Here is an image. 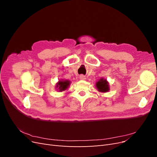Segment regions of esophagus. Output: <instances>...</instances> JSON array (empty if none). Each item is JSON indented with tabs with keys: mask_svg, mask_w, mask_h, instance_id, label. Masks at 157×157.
I'll use <instances>...</instances> for the list:
<instances>
[{
	"mask_svg": "<svg viewBox=\"0 0 157 157\" xmlns=\"http://www.w3.org/2000/svg\"><path fill=\"white\" fill-rule=\"evenodd\" d=\"M79 77H80V79L82 80H86V77H85V76H84V75H80Z\"/></svg>",
	"mask_w": 157,
	"mask_h": 157,
	"instance_id": "obj_1",
	"label": "esophagus"
}]
</instances>
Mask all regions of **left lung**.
Segmentation results:
<instances>
[{
  "label": "left lung",
  "instance_id": "8db88e82",
  "mask_svg": "<svg viewBox=\"0 0 157 157\" xmlns=\"http://www.w3.org/2000/svg\"><path fill=\"white\" fill-rule=\"evenodd\" d=\"M96 87L98 90V92L102 93L107 92L110 90V88H109L110 86H109L108 81L103 78H101L96 83Z\"/></svg>",
  "mask_w": 157,
  "mask_h": 157
}]
</instances>
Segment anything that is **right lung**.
Wrapping results in <instances>:
<instances>
[{"mask_svg": "<svg viewBox=\"0 0 157 157\" xmlns=\"http://www.w3.org/2000/svg\"><path fill=\"white\" fill-rule=\"evenodd\" d=\"M71 84V81L68 80H60L56 83V88L59 92H63L67 90Z\"/></svg>", "mask_w": 157, "mask_h": 157, "instance_id": "1", "label": "right lung"}]
</instances>
